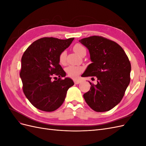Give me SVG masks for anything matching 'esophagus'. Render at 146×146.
I'll list each match as a JSON object with an SVG mask.
<instances>
[{
    "mask_svg": "<svg viewBox=\"0 0 146 146\" xmlns=\"http://www.w3.org/2000/svg\"><path fill=\"white\" fill-rule=\"evenodd\" d=\"M74 83L76 84V85H77V84H79V83L82 82V81L80 80H79V79H74Z\"/></svg>",
    "mask_w": 146,
    "mask_h": 146,
    "instance_id": "esophagus-1",
    "label": "esophagus"
}]
</instances>
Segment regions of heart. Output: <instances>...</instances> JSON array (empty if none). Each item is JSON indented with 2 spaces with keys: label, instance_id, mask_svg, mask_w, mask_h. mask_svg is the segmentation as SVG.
Masks as SVG:
<instances>
[{
  "label": "heart",
  "instance_id": "obj_1",
  "mask_svg": "<svg viewBox=\"0 0 146 146\" xmlns=\"http://www.w3.org/2000/svg\"><path fill=\"white\" fill-rule=\"evenodd\" d=\"M73 50L79 55H82L83 53L86 52V48L81 44L77 43L73 46ZM66 52L63 51L59 55V61L61 64H64L66 63ZM83 70V68L80 66L69 65L66 68V72L70 77H76Z\"/></svg>",
  "mask_w": 146,
  "mask_h": 146
}]
</instances>
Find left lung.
<instances>
[{"mask_svg":"<svg viewBox=\"0 0 146 146\" xmlns=\"http://www.w3.org/2000/svg\"><path fill=\"white\" fill-rule=\"evenodd\" d=\"M79 41L89 50L92 61L82 76L98 78L96 85L89 82L90 90L83 98L95 111H109L121 101L130 83L129 58L117 43L102 36H92Z\"/></svg>","mask_w":146,"mask_h":146,"instance_id":"obj_1","label":"left lung"}]
</instances>
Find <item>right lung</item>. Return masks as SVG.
<instances>
[{
	"instance_id": "1",
	"label": "right lung",
	"mask_w": 146,
	"mask_h": 146,
	"mask_svg": "<svg viewBox=\"0 0 146 146\" xmlns=\"http://www.w3.org/2000/svg\"><path fill=\"white\" fill-rule=\"evenodd\" d=\"M74 39L42 38L34 41L24 52L20 72L23 92L36 108L55 111L63 104L68 89L74 85L70 78H61L66 72L59 64L60 53ZM54 76H58V80L52 81Z\"/></svg>"
}]
</instances>
